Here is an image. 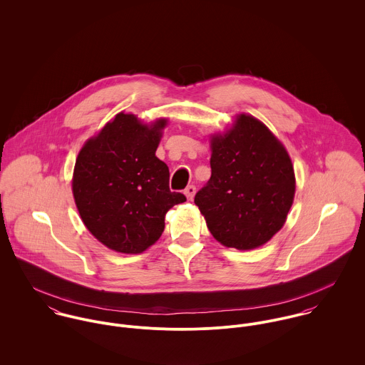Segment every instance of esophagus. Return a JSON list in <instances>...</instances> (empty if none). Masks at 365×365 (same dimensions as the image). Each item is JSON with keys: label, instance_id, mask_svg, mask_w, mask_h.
<instances>
[{"label": "esophagus", "instance_id": "esophagus-1", "mask_svg": "<svg viewBox=\"0 0 365 365\" xmlns=\"http://www.w3.org/2000/svg\"><path fill=\"white\" fill-rule=\"evenodd\" d=\"M195 192H197V188H195V185H188V187L184 190V194L187 195V198H188L190 201H192V198H194Z\"/></svg>", "mask_w": 365, "mask_h": 365}]
</instances>
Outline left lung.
Returning <instances> with one entry per match:
<instances>
[{"mask_svg": "<svg viewBox=\"0 0 365 365\" xmlns=\"http://www.w3.org/2000/svg\"><path fill=\"white\" fill-rule=\"evenodd\" d=\"M210 178L195 205L212 236L226 247L252 250L285 223L294 202L295 173L288 152L252 115H237L210 138Z\"/></svg>", "mask_w": 365, "mask_h": 365, "instance_id": "8db88e82", "label": "left lung"}]
</instances>
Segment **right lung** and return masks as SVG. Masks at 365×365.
I'll list each match as a JSON object with an SVG mask.
<instances>
[{
	"label": "right lung",
	"instance_id": "right-lung-1",
	"mask_svg": "<svg viewBox=\"0 0 365 365\" xmlns=\"http://www.w3.org/2000/svg\"><path fill=\"white\" fill-rule=\"evenodd\" d=\"M165 125L164 118L146 125L119 112L76 160L71 185L78 213L110 250L145 252L160 239L168 209L187 201L170 191L168 167L156 157Z\"/></svg>",
	"mask_w": 365,
	"mask_h": 365
}]
</instances>
